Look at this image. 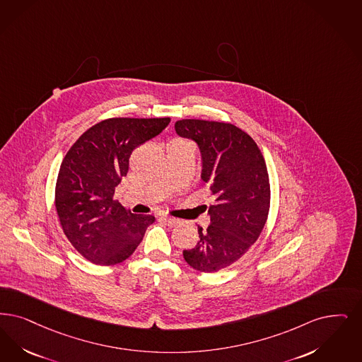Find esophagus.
<instances>
[{
  "instance_id": "1",
  "label": "esophagus",
  "mask_w": 362,
  "mask_h": 362,
  "mask_svg": "<svg viewBox=\"0 0 362 362\" xmlns=\"http://www.w3.org/2000/svg\"><path fill=\"white\" fill-rule=\"evenodd\" d=\"M161 221L165 222L168 226H179L182 223V221L179 218L167 217V216L161 217Z\"/></svg>"
}]
</instances>
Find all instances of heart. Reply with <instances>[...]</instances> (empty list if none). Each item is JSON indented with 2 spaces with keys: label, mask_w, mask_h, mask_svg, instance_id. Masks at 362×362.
<instances>
[{
  "label": "heart",
  "mask_w": 362,
  "mask_h": 362,
  "mask_svg": "<svg viewBox=\"0 0 362 362\" xmlns=\"http://www.w3.org/2000/svg\"><path fill=\"white\" fill-rule=\"evenodd\" d=\"M175 141H180V140H175Z\"/></svg>",
  "instance_id": "b5f03b06"
}]
</instances>
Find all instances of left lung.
Here are the masks:
<instances>
[{
  "mask_svg": "<svg viewBox=\"0 0 362 362\" xmlns=\"http://www.w3.org/2000/svg\"><path fill=\"white\" fill-rule=\"evenodd\" d=\"M175 130L199 146L213 201L209 228L198 226L199 241L183 257L194 269L213 274L240 260L264 229L271 204L267 164L255 140L232 124L180 119Z\"/></svg>",
  "mask_w": 362,
  "mask_h": 362,
  "instance_id": "1",
  "label": "left lung"
}]
</instances>
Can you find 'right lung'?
<instances>
[{
	"mask_svg": "<svg viewBox=\"0 0 362 362\" xmlns=\"http://www.w3.org/2000/svg\"><path fill=\"white\" fill-rule=\"evenodd\" d=\"M163 118H107L87 129L60 164L55 207L74 247L97 265H115L132 256L153 216L132 214L115 199L129 170L132 152L170 124Z\"/></svg>",
	"mask_w": 362,
	"mask_h": 362,
	"instance_id": "add662e5",
	"label": "right lung"
}]
</instances>
